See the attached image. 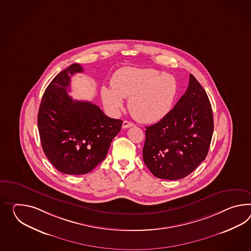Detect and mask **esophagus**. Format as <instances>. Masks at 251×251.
I'll return each mask as SVG.
<instances>
[{
    "mask_svg": "<svg viewBox=\"0 0 251 251\" xmlns=\"http://www.w3.org/2000/svg\"><path fill=\"white\" fill-rule=\"evenodd\" d=\"M132 126H134V124H133L132 123H130V122H128V121H124V122H123V128H130V127H132Z\"/></svg>",
    "mask_w": 251,
    "mask_h": 251,
    "instance_id": "34e87169",
    "label": "esophagus"
}]
</instances>
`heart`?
I'll return each mask as SVG.
<instances>
[{
    "label": "heart",
    "instance_id": "1",
    "mask_svg": "<svg viewBox=\"0 0 251 251\" xmlns=\"http://www.w3.org/2000/svg\"><path fill=\"white\" fill-rule=\"evenodd\" d=\"M111 89L101 88L105 107L116 113L123 108L122 98H128V110L137 121L152 123L171 110L177 91V80L170 74L154 69L125 67L118 70L110 80Z\"/></svg>",
    "mask_w": 251,
    "mask_h": 251
}]
</instances>
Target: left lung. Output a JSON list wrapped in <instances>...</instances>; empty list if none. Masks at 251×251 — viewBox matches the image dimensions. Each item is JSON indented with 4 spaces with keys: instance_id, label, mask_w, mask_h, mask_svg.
Wrapping results in <instances>:
<instances>
[{
    "instance_id": "left-lung-1",
    "label": "left lung",
    "mask_w": 251,
    "mask_h": 251,
    "mask_svg": "<svg viewBox=\"0 0 251 251\" xmlns=\"http://www.w3.org/2000/svg\"><path fill=\"white\" fill-rule=\"evenodd\" d=\"M208 95L190 74L188 89L159 123L146 127L143 161L155 177H187L205 159L213 134Z\"/></svg>"
}]
</instances>
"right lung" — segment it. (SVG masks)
<instances>
[{"label": "right lung", "instance_id": "right-lung-1", "mask_svg": "<svg viewBox=\"0 0 251 251\" xmlns=\"http://www.w3.org/2000/svg\"><path fill=\"white\" fill-rule=\"evenodd\" d=\"M82 72L74 63L56 75L43 93L38 113L43 151L55 169L70 175L86 174L100 163L123 125L97 105L68 94L71 76Z\"/></svg>", "mask_w": 251, "mask_h": 251}]
</instances>
